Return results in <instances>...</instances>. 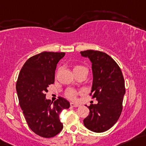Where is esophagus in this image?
I'll list each match as a JSON object with an SVG mask.
<instances>
[{
	"mask_svg": "<svg viewBox=\"0 0 146 146\" xmlns=\"http://www.w3.org/2000/svg\"><path fill=\"white\" fill-rule=\"evenodd\" d=\"M70 106L73 107H78L80 106V105H78V104H77V103H74V102H70Z\"/></svg>",
	"mask_w": 146,
	"mask_h": 146,
	"instance_id": "34e87169",
	"label": "esophagus"
}]
</instances>
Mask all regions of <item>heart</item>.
Here are the masks:
<instances>
[{"mask_svg":"<svg viewBox=\"0 0 146 146\" xmlns=\"http://www.w3.org/2000/svg\"><path fill=\"white\" fill-rule=\"evenodd\" d=\"M82 68H85L82 66L80 65H75L73 66V72H76L77 70H79L80 69H82ZM77 95H78V92L76 91L73 90V89H68V91L66 92V96L68 98L71 99V100H75L76 98Z\"/></svg>","mask_w":146,"mask_h":146,"instance_id":"1","label":"heart"}]
</instances>
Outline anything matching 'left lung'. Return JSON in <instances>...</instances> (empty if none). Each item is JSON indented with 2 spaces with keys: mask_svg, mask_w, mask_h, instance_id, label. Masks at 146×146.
Wrapping results in <instances>:
<instances>
[{
  "mask_svg": "<svg viewBox=\"0 0 146 146\" xmlns=\"http://www.w3.org/2000/svg\"><path fill=\"white\" fill-rule=\"evenodd\" d=\"M82 57L92 63L93 84L90 96L97 104L89 106V114L84 118V126L94 132L110 129L119 118L125 94L122 71L116 62L103 52L93 50L81 51Z\"/></svg>",
  "mask_w": 146,
  "mask_h": 146,
  "instance_id": "left-lung-1",
  "label": "left lung"
}]
</instances>
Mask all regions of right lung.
<instances>
[{
    "label": "right lung",
    "instance_id": "obj_1",
    "mask_svg": "<svg viewBox=\"0 0 146 146\" xmlns=\"http://www.w3.org/2000/svg\"><path fill=\"white\" fill-rule=\"evenodd\" d=\"M65 52H43L25 62L19 73L16 89L19 105L29 127L44 138L55 137L63 124L60 112L70 107L68 100L59 97L55 102L46 98L47 88L55 82L57 63Z\"/></svg>",
    "mask_w": 146,
    "mask_h": 146
}]
</instances>
